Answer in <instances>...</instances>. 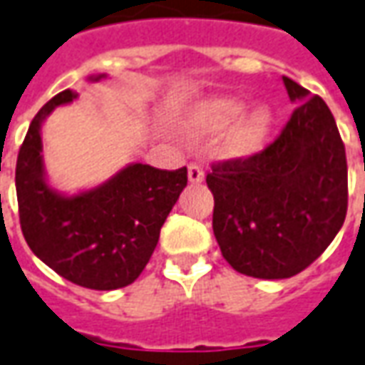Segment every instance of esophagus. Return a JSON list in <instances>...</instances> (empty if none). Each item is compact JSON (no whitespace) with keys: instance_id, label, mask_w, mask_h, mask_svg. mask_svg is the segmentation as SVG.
I'll return each mask as SVG.
<instances>
[{"instance_id":"obj_1","label":"esophagus","mask_w":365,"mask_h":365,"mask_svg":"<svg viewBox=\"0 0 365 365\" xmlns=\"http://www.w3.org/2000/svg\"><path fill=\"white\" fill-rule=\"evenodd\" d=\"M188 180L190 182H202L205 180V170L198 167L197 163H192V165H188Z\"/></svg>"}]
</instances>
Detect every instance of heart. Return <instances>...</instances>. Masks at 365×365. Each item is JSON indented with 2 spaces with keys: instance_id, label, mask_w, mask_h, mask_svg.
<instances>
[{
  "instance_id": "1",
  "label": "heart",
  "mask_w": 365,
  "mask_h": 365,
  "mask_svg": "<svg viewBox=\"0 0 365 365\" xmlns=\"http://www.w3.org/2000/svg\"><path fill=\"white\" fill-rule=\"evenodd\" d=\"M190 139H208L226 130L225 153L232 158H248L260 153L274 129V110L268 105H255L245 110L236 97L216 95L192 105L180 123Z\"/></svg>"
}]
</instances>
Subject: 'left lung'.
<instances>
[{"label": "left lung", "mask_w": 365, "mask_h": 365, "mask_svg": "<svg viewBox=\"0 0 365 365\" xmlns=\"http://www.w3.org/2000/svg\"><path fill=\"white\" fill-rule=\"evenodd\" d=\"M296 105L280 137L246 160L212 167V230L236 272L280 280L308 268L340 232L348 165L322 97L282 77Z\"/></svg>", "instance_id": "obj_1"}]
</instances>
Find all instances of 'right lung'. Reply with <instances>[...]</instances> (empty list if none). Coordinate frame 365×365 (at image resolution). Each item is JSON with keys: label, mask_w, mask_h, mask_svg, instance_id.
I'll use <instances>...</instances> for the list:
<instances>
[{"label": "right lung", "mask_w": 365, "mask_h": 365, "mask_svg": "<svg viewBox=\"0 0 365 365\" xmlns=\"http://www.w3.org/2000/svg\"><path fill=\"white\" fill-rule=\"evenodd\" d=\"M107 75H91L101 81ZM77 99L61 91L35 115L17 155L19 222L34 255L65 280L91 290L133 284L158 242L160 226L187 187L178 170L130 163L99 187L65 195L47 180L41 127L51 110Z\"/></svg>", "instance_id": "add662e5"}]
</instances>
